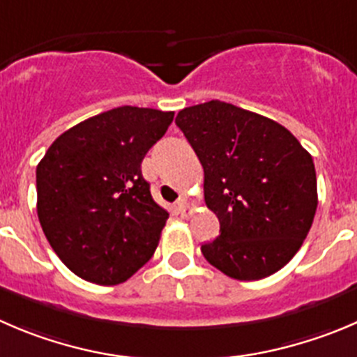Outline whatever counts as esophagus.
<instances>
[{"instance_id":"esophagus-1","label":"esophagus","mask_w":357,"mask_h":357,"mask_svg":"<svg viewBox=\"0 0 357 357\" xmlns=\"http://www.w3.org/2000/svg\"><path fill=\"white\" fill-rule=\"evenodd\" d=\"M176 209H178V213L181 214V216H188V214L192 213V207L188 206V202H186L185 199H181L178 204H176Z\"/></svg>"}]
</instances>
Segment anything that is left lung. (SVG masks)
<instances>
[{
  "mask_svg": "<svg viewBox=\"0 0 357 357\" xmlns=\"http://www.w3.org/2000/svg\"><path fill=\"white\" fill-rule=\"evenodd\" d=\"M183 130L204 167V199L220 235L207 261L238 281L281 271L296 255L317 209L312 157L286 127L223 101L181 109Z\"/></svg>",
  "mask_w": 357,
  "mask_h": 357,
  "instance_id": "1",
  "label": "left lung"
}]
</instances>
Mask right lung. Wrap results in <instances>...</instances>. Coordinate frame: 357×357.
Instances as JSON below:
<instances>
[{
  "instance_id": "obj_1",
  "label": "right lung",
  "mask_w": 357,
  "mask_h": 357,
  "mask_svg": "<svg viewBox=\"0 0 357 357\" xmlns=\"http://www.w3.org/2000/svg\"><path fill=\"white\" fill-rule=\"evenodd\" d=\"M174 113L120 106L71 127L36 167L38 218L73 274L101 286L127 281L153 256L169 213L141 162Z\"/></svg>"
}]
</instances>
